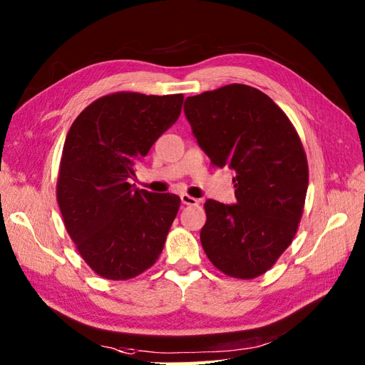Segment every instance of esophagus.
<instances>
[{
  "mask_svg": "<svg viewBox=\"0 0 365 365\" xmlns=\"http://www.w3.org/2000/svg\"><path fill=\"white\" fill-rule=\"evenodd\" d=\"M180 199H182V204H185V205H197L199 204V200L190 195H182Z\"/></svg>",
  "mask_w": 365,
  "mask_h": 365,
  "instance_id": "obj_1",
  "label": "esophagus"
}]
</instances>
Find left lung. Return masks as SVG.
Returning <instances> with one entry per match:
<instances>
[{
  "label": "left lung",
  "mask_w": 365,
  "mask_h": 365,
  "mask_svg": "<svg viewBox=\"0 0 365 365\" xmlns=\"http://www.w3.org/2000/svg\"><path fill=\"white\" fill-rule=\"evenodd\" d=\"M185 115L212 165L235 170L237 204H204L208 260L235 279L265 274L304 210L309 166L297 128L267 94L237 83L188 97Z\"/></svg>",
  "instance_id": "obj_1"
}]
</instances>
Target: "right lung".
<instances>
[{"mask_svg": "<svg viewBox=\"0 0 365 365\" xmlns=\"http://www.w3.org/2000/svg\"><path fill=\"white\" fill-rule=\"evenodd\" d=\"M182 103V94L114 92L84 108L68 130L56 199L76 251L98 276L127 281L160 257L180 197L133 190L128 178Z\"/></svg>", "mask_w": 365, "mask_h": 365, "instance_id": "obj_1", "label": "right lung"}]
</instances>
